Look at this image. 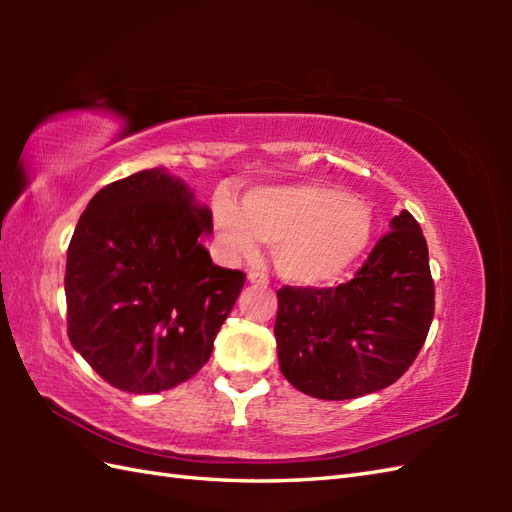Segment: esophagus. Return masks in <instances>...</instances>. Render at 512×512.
Masks as SVG:
<instances>
[{
	"label": "esophagus",
	"mask_w": 512,
	"mask_h": 512,
	"mask_svg": "<svg viewBox=\"0 0 512 512\" xmlns=\"http://www.w3.org/2000/svg\"><path fill=\"white\" fill-rule=\"evenodd\" d=\"M248 281H250V284H262V286H268V275H264V273H257V270H250V273H248Z\"/></svg>",
	"instance_id": "esophagus-1"
}]
</instances>
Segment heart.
<instances>
[{
    "mask_svg": "<svg viewBox=\"0 0 512 512\" xmlns=\"http://www.w3.org/2000/svg\"><path fill=\"white\" fill-rule=\"evenodd\" d=\"M213 226L228 253L253 257L259 242L273 246L281 279L321 286L341 277L372 239V209L339 187L319 182L250 189L237 204L217 193Z\"/></svg>",
    "mask_w": 512,
    "mask_h": 512,
    "instance_id": "b5f03b06",
    "label": "heart"
}]
</instances>
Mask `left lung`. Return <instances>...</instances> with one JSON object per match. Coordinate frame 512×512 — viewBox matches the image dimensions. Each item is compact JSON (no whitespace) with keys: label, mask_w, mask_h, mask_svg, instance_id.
<instances>
[{"label":"left lung","mask_w":512,"mask_h":512,"mask_svg":"<svg viewBox=\"0 0 512 512\" xmlns=\"http://www.w3.org/2000/svg\"><path fill=\"white\" fill-rule=\"evenodd\" d=\"M389 228L347 284L277 290L279 367L303 394H374L416 361L436 310L429 248L409 211Z\"/></svg>","instance_id":"8db88e82"}]
</instances>
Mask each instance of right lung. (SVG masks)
<instances>
[{"instance_id": "add662e5", "label": "right lung", "mask_w": 512, "mask_h": 512, "mask_svg": "<svg viewBox=\"0 0 512 512\" xmlns=\"http://www.w3.org/2000/svg\"><path fill=\"white\" fill-rule=\"evenodd\" d=\"M211 231V211L165 169L107 184L83 211L65 264L68 336L112 387L158 394L211 358L246 281L213 264Z\"/></svg>"}]
</instances>
